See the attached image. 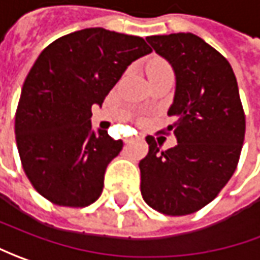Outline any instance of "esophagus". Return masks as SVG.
Here are the masks:
<instances>
[{
  "label": "esophagus",
  "mask_w": 260,
  "mask_h": 260,
  "mask_svg": "<svg viewBox=\"0 0 260 260\" xmlns=\"http://www.w3.org/2000/svg\"><path fill=\"white\" fill-rule=\"evenodd\" d=\"M137 139L141 138H139V137H135V138H134V137H126L123 141H125V144H131V142H134V141H137Z\"/></svg>",
  "instance_id": "obj_1"
}]
</instances>
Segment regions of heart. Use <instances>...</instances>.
I'll return each mask as SVG.
<instances>
[{
	"label": "heart",
	"mask_w": 260,
	"mask_h": 260,
	"mask_svg": "<svg viewBox=\"0 0 260 260\" xmlns=\"http://www.w3.org/2000/svg\"><path fill=\"white\" fill-rule=\"evenodd\" d=\"M159 69H170V68L167 66L166 63H162V61H159V60H151V61L148 63L147 72H149V70H159Z\"/></svg>",
	"instance_id": "obj_1"
}]
</instances>
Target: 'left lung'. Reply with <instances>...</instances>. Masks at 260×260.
<instances>
[{"label":"left lung","instance_id":"1","mask_svg":"<svg viewBox=\"0 0 260 260\" xmlns=\"http://www.w3.org/2000/svg\"><path fill=\"white\" fill-rule=\"evenodd\" d=\"M175 76L168 116L177 145L161 151L147 137L139 161L141 194L149 207L168 216L200 210L219 194L236 170L245 139V113L233 69L192 32L149 36Z\"/></svg>","mask_w":260,"mask_h":260}]
</instances>
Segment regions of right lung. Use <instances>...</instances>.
<instances>
[{
    "label": "right lung",
    "mask_w": 260,
    "mask_h": 260,
    "mask_svg": "<svg viewBox=\"0 0 260 260\" xmlns=\"http://www.w3.org/2000/svg\"><path fill=\"white\" fill-rule=\"evenodd\" d=\"M144 39L101 27L63 36L40 53L24 82L15 139L32 187L58 206L85 207L102 194L122 142L93 131L92 106L132 61L149 54Z\"/></svg>",
    "instance_id": "right-lung-1"
}]
</instances>
